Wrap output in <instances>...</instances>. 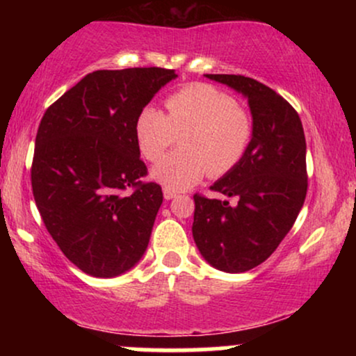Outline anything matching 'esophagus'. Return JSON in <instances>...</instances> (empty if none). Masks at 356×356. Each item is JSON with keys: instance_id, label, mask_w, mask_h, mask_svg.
I'll use <instances>...</instances> for the list:
<instances>
[{"instance_id": "obj_1", "label": "esophagus", "mask_w": 356, "mask_h": 356, "mask_svg": "<svg viewBox=\"0 0 356 356\" xmlns=\"http://www.w3.org/2000/svg\"><path fill=\"white\" fill-rule=\"evenodd\" d=\"M177 192H175V191H172V189H167V187H165V189H164V197L167 199V201H170V199H175V197H177Z\"/></svg>"}]
</instances>
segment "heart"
Segmentation results:
<instances>
[{
  "mask_svg": "<svg viewBox=\"0 0 356 356\" xmlns=\"http://www.w3.org/2000/svg\"><path fill=\"white\" fill-rule=\"evenodd\" d=\"M161 110L145 107L136 120V138L149 162H157L181 136V150L154 169L167 189L182 191L206 174L222 177L246 155L254 136L252 118L227 92L209 83H189L170 93Z\"/></svg>",
  "mask_w": 356,
  "mask_h": 356,
  "instance_id": "1",
  "label": "heart"
}]
</instances>
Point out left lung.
<instances>
[{"mask_svg": "<svg viewBox=\"0 0 356 356\" xmlns=\"http://www.w3.org/2000/svg\"><path fill=\"white\" fill-rule=\"evenodd\" d=\"M248 97L254 136L246 155L211 191L238 204L194 194L192 236L207 263L244 273L268 259L293 227L308 191L300 115L275 90L243 75H207Z\"/></svg>", "mask_w": 356, "mask_h": 356, "instance_id": "8db88e82", "label": "left lung"}]
</instances>
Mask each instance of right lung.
Segmentation results:
<instances>
[{
	"mask_svg": "<svg viewBox=\"0 0 356 356\" xmlns=\"http://www.w3.org/2000/svg\"><path fill=\"white\" fill-rule=\"evenodd\" d=\"M175 76L157 67L92 72L40 122L36 207L60 251L90 276L122 275L145 252L164 194L144 181L136 120Z\"/></svg>",
	"mask_w": 356,
	"mask_h": 356,
	"instance_id": "1",
	"label": "right lung"
}]
</instances>
